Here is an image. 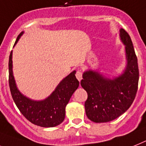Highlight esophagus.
Here are the masks:
<instances>
[{"label":"esophagus","instance_id":"obj_1","mask_svg":"<svg viewBox=\"0 0 146 146\" xmlns=\"http://www.w3.org/2000/svg\"><path fill=\"white\" fill-rule=\"evenodd\" d=\"M76 76L77 79L80 82L82 79V70H78L76 71Z\"/></svg>","mask_w":146,"mask_h":146}]
</instances>
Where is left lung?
Wrapping results in <instances>:
<instances>
[{
  "mask_svg": "<svg viewBox=\"0 0 146 146\" xmlns=\"http://www.w3.org/2000/svg\"><path fill=\"white\" fill-rule=\"evenodd\" d=\"M125 45L127 67L124 73L114 79H107L95 71L84 73L81 85L88 93L84 102L88 118L94 122H107L118 118L135 99L139 82L137 58L128 33L120 29Z\"/></svg>",
  "mask_w": 146,
  "mask_h": 146,
  "instance_id": "left-lung-1",
  "label": "left lung"
}]
</instances>
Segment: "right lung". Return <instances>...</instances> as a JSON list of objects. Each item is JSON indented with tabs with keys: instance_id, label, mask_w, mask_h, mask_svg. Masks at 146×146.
Masks as SVG:
<instances>
[{
	"instance_id": "add662e5",
	"label": "right lung",
	"mask_w": 146,
	"mask_h": 146,
	"mask_svg": "<svg viewBox=\"0 0 146 146\" xmlns=\"http://www.w3.org/2000/svg\"><path fill=\"white\" fill-rule=\"evenodd\" d=\"M23 32L18 35L16 44ZM13 51L9 59V84L15 103L25 118L36 125L50 128L61 124L65 117V107L71 96L79 85L76 77V71L59 83L56 90L47 99L43 101H33L21 94L17 89L13 74Z\"/></svg>"
}]
</instances>
